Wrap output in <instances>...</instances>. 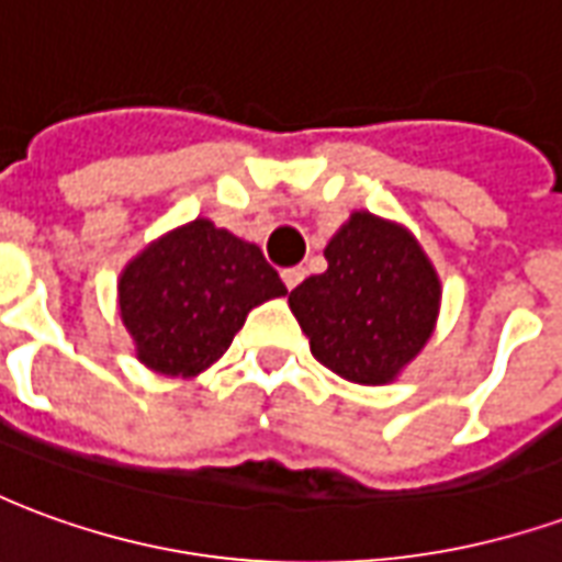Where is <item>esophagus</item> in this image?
Wrapping results in <instances>:
<instances>
[{"instance_id": "esophagus-1", "label": "esophagus", "mask_w": 562, "mask_h": 562, "mask_svg": "<svg viewBox=\"0 0 562 562\" xmlns=\"http://www.w3.org/2000/svg\"><path fill=\"white\" fill-rule=\"evenodd\" d=\"M306 270L304 268H285L282 270V282H285V289H297L301 282H304Z\"/></svg>"}]
</instances>
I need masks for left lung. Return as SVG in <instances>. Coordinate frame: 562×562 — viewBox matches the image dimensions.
Returning <instances> with one entry per match:
<instances>
[{"instance_id": "left-lung-1", "label": "left lung", "mask_w": 562, "mask_h": 562, "mask_svg": "<svg viewBox=\"0 0 562 562\" xmlns=\"http://www.w3.org/2000/svg\"><path fill=\"white\" fill-rule=\"evenodd\" d=\"M328 270L292 294L310 352L355 385H389L434 337L442 282L406 225L355 210L325 246Z\"/></svg>"}]
</instances>
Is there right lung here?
Masks as SVG:
<instances>
[{"label":"right lung","instance_id":"right-lung-1","mask_svg":"<svg viewBox=\"0 0 562 562\" xmlns=\"http://www.w3.org/2000/svg\"><path fill=\"white\" fill-rule=\"evenodd\" d=\"M282 294L280 273L261 249L204 216L156 237L116 280L135 358L168 379H192L216 364L249 310Z\"/></svg>","mask_w":562,"mask_h":562}]
</instances>
